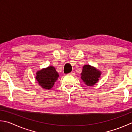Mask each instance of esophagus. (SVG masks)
Here are the masks:
<instances>
[{"mask_svg":"<svg viewBox=\"0 0 132 132\" xmlns=\"http://www.w3.org/2000/svg\"><path fill=\"white\" fill-rule=\"evenodd\" d=\"M68 75H75V73H74V72H70V73H68Z\"/></svg>","mask_w":132,"mask_h":132,"instance_id":"1","label":"esophagus"}]
</instances>
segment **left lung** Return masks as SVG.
Masks as SVG:
<instances>
[{"mask_svg":"<svg viewBox=\"0 0 132 132\" xmlns=\"http://www.w3.org/2000/svg\"><path fill=\"white\" fill-rule=\"evenodd\" d=\"M101 75L100 71L89 65H85L81 73V79L88 86H93L98 82Z\"/></svg>","mask_w":132,"mask_h":132,"instance_id":"1","label":"left lung"}]
</instances>
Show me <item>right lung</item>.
<instances>
[{"instance_id":"1","label":"right lung","mask_w":132,"mask_h":132,"mask_svg":"<svg viewBox=\"0 0 132 132\" xmlns=\"http://www.w3.org/2000/svg\"><path fill=\"white\" fill-rule=\"evenodd\" d=\"M59 77V73L52 66L42 69L36 73V80L39 85L45 89H50Z\"/></svg>"}]
</instances>
